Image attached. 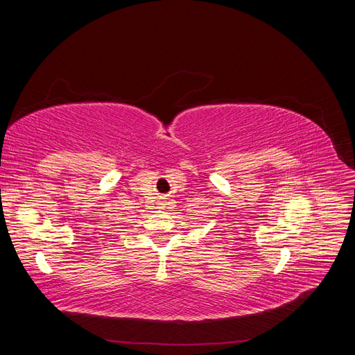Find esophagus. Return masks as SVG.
<instances>
[{"label":"esophagus","mask_w":355,"mask_h":355,"mask_svg":"<svg viewBox=\"0 0 355 355\" xmlns=\"http://www.w3.org/2000/svg\"><path fill=\"white\" fill-rule=\"evenodd\" d=\"M166 202H167V201H166Z\"/></svg>","instance_id":"obj_1"}]
</instances>
